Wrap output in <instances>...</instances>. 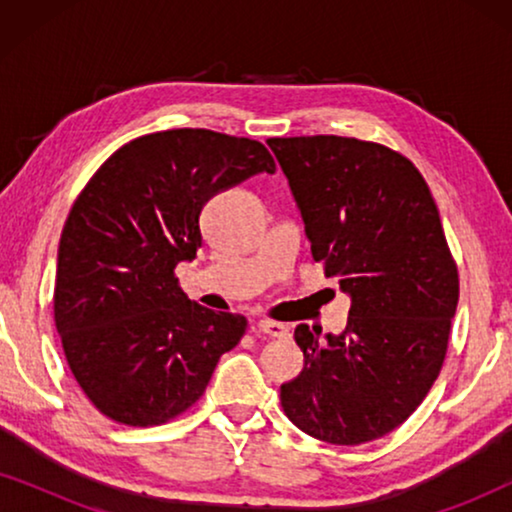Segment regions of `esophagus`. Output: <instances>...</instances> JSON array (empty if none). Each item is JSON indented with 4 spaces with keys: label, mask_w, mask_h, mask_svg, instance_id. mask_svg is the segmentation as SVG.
<instances>
[{
    "label": "esophagus",
    "mask_w": 512,
    "mask_h": 512,
    "mask_svg": "<svg viewBox=\"0 0 512 512\" xmlns=\"http://www.w3.org/2000/svg\"><path fill=\"white\" fill-rule=\"evenodd\" d=\"M258 331L270 335V338H289V326L279 324V321L261 319V321H258Z\"/></svg>",
    "instance_id": "esophagus-1"
}]
</instances>
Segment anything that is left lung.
I'll list each match as a JSON object with an SVG mask.
<instances>
[{"label":"left lung","instance_id":"obj_1","mask_svg":"<svg viewBox=\"0 0 512 512\" xmlns=\"http://www.w3.org/2000/svg\"><path fill=\"white\" fill-rule=\"evenodd\" d=\"M289 179L314 261L352 300L345 331L296 328L305 366L282 384L307 436L361 445L401 426L443 368L459 303L457 265L429 186L382 144L314 135L268 139Z\"/></svg>","mask_w":512,"mask_h":512}]
</instances>
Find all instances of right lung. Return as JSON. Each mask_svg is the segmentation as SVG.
<instances>
[{
  "mask_svg": "<svg viewBox=\"0 0 512 512\" xmlns=\"http://www.w3.org/2000/svg\"><path fill=\"white\" fill-rule=\"evenodd\" d=\"M275 174L261 142L202 128L132 139L93 174L62 228L55 328L72 375L102 415L153 426L202 396L247 319L207 310L174 268L202 244L216 193Z\"/></svg>",
  "mask_w": 512,
  "mask_h": 512,
  "instance_id": "1",
  "label": "right lung"
}]
</instances>
